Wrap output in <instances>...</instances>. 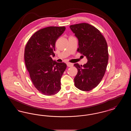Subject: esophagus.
Here are the masks:
<instances>
[{
    "mask_svg": "<svg viewBox=\"0 0 131 131\" xmlns=\"http://www.w3.org/2000/svg\"><path fill=\"white\" fill-rule=\"evenodd\" d=\"M67 65L68 67H72L73 66V64L71 63L67 62Z\"/></svg>",
    "mask_w": 131,
    "mask_h": 131,
    "instance_id": "1",
    "label": "esophagus"
}]
</instances>
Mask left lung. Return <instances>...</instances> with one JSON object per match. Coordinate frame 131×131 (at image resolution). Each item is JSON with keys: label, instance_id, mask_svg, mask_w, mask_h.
Here are the masks:
<instances>
[{"label": "left lung", "instance_id": "8db88e82", "mask_svg": "<svg viewBox=\"0 0 131 131\" xmlns=\"http://www.w3.org/2000/svg\"><path fill=\"white\" fill-rule=\"evenodd\" d=\"M70 28L79 41L78 52L87 59L83 66L74 64L78 69L75 86L88 91L96 87L104 76L108 60L107 45L100 31L92 25L81 23L70 25Z\"/></svg>", "mask_w": 131, "mask_h": 131}]
</instances>
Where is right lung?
<instances>
[{"instance_id": "add662e5", "label": "right lung", "mask_w": 131, "mask_h": 131, "mask_svg": "<svg viewBox=\"0 0 131 131\" xmlns=\"http://www.w3.org/2000/svg\"><path fill=\"white\" fill-rule=\"evenodd\" d=\"M65 26H50L35 32L26 45V67L34 86L41 93L51 96L61 89V78L67 67L64 62L53 60L56 42Z\"/></svg>"}]
</instances>
